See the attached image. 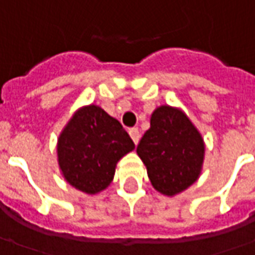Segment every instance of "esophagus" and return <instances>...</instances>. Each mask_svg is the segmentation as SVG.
<instances>
[{"instance_id": "1", "label": "esophagus", "mask_w": 255, "mask_h": 255, "mask_svg": "<svg viewBox=\"0 0 255 255\" xmlns=\"http://www.w3.org/2000/svg\"><path fill=\"white\" fill-rule=\"evenodd\" d=\"M129 135H131V138H132V141H134V144H138V141H139V136H141V134H139V129L136 127H132L129 128Z\"/></svg>"}]
</instances>
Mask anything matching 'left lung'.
<instances>
[{
    "label": "left lung",
    "instance_id": "left-lung-1",
    "mask_svg": "<svg viewBox=\"0 0 255 255\" xmlns=\"http://www.w3.org/2000/svg\"><path fill=\"white\" fill-rule=\"evenodd\" d=\"M136 154L146 166L152 186L172 196L198 179L205 145L182 111L162 106L152 113L151 128L141 138Z\"/></svg>",
    "mask_w": 255,
    "mask_h": 255
}]
</instances>
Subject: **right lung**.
Wrapping results in <instances>:
<instances>
[{"mask_svg":"<svg viewBox=\"0 0 255 255\" xmlns=\"http://www.w3.org/2000/svg\"><path fill=\"white\" fill-rule=\"evenodd\" d=\"M135 145L120 121L97 106L79 110L57 141V159L65 179L86 193L111 183L116 163Z\"/></svg>","mask_w":255,"mask_h":255,"instance_id":"add662e5","label":"right lung"}]
</instances>
